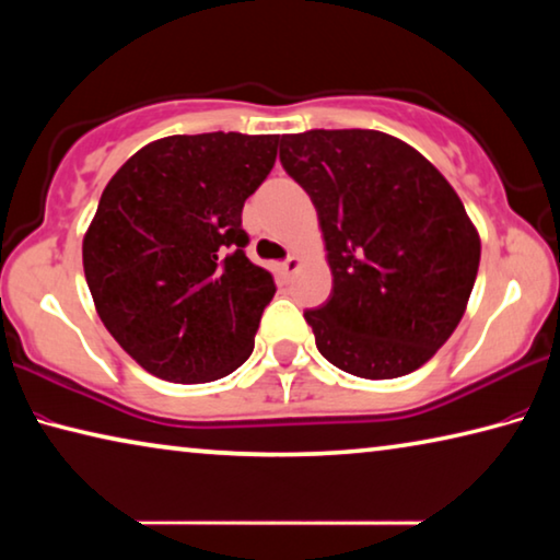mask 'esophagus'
I'll return each mask as SVG.
<instances>
[{
	"instance_id": "esophagus-1",
	"label": "esophagus",
	"mask_w": 560,
	"mask_h": 560,
	"mask_svg": "<svg viewBox=\"0 0 560 560\" xmlns=\"http://www.w3.org/2000/svg\"><path fill=\"white\" fill-rule=\"evenodd\" d=\"M277 269L283 279H291V273H296L301 269V257H296V254H291V257L283 259L281 264H277Z\"/></svg>"
}]
</instances>
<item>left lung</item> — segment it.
Wrapping results in <instances>:
<instances>
[{
  "mask_svg": "<svg viewBox=\"0 0 560 560\" xmlns=\"http://www.w3.org/2000/svg\"><path fill=\"white\" fill-rule=\"evenodd\" d=\"M279 160L306 189L334 291L303 311L328 363L368 381L417 371L447 343L477 279L481 242L428 158L381 130L281 136Z\"/></svg>",
  "mask_w": 560,
  "mask_h": 560,
  "instance_id": "obj_1",
  "label": "left lung"
}]
</instances>
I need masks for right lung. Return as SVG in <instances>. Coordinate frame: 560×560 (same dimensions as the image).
I'll return each mask as SVG.
<instances>
[{
  "label": "right lung",
  "mask_w": 560,
  "mask_h": 560,
  "mask_svg": "<svg viewBox=\"0 0 560 560\" xmlns=\"http://www.w3.org/2000/svg\"><path fill=\"white\" fill-rule=\"evenodd\" d=\"M279 136L202 132L140 148L83 236L93 303L120 348L170 383L220 381L254 350L273 277L246 259L242 207Z\"/></svg>",
  "instance_id": "right-lung-1"
}]
</instances>
